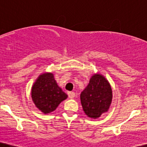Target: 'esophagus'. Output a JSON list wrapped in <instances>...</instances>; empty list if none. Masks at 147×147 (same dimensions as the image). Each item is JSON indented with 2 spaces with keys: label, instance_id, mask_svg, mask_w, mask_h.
Masks as SVG:
<instances>
[{
  "label": "esophagus",
  "instance_id": "1",
  "mask_svg": "<svg viewBox=\"0 0 147 147\" xmlns=\"http://www.w3.org/2000/svg\"><path fill=\"white\" fill-rule=\"evenodd\" d=\"M68 95L69 98H70V99H73L74 97H75V92H68Z\"/></svg>",
  "mask_w": 147,
  "mask_h": 147
}]
</instances>
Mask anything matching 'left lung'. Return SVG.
I'll list each match as a JSON object with an SVG mask.
<instances>
[{
    "label": "left lung",
    "instance_id": "obj_1",
    "mask_svg": "<svg viewBox=\"0 0 147 147\" xmlns=\"http://www.w3.org/2000/svg\"><path fill=\"white\" fill-rule=\"evenodd\" d=\"M83 110L88 117L99 118L108 112L113 99L111 84L104 75L94 74L80 95Z\"/></svg>",
    "mask_w": 147,
    "mask_h": 147
}]
</instances>
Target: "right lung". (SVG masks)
<instances>
[{
    "instance_id": "add662e5",
    "label": "right lung",
    "mask_w": 147,
    "mask_h": 147,
    "mask_svg": "<svg viewBox=\"0 0 147 147\" xmlns=\"http://www.w3.org/2000/svg\"><path fill=\"white\" fill-rule=\"evenodd\" d=\"M32 99L38 110L48 114L58 107L68 95L57 85L52 72H44L38 77L32 87Z\"/></svg>"
}]
</instances>
